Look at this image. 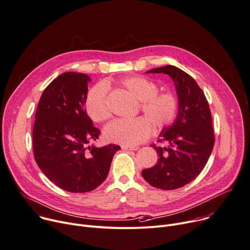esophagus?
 Here are the masks:
<instances>
[{
	"label": "esophagus",
	"mask_w": 250,
	"mask_h": 250,
	"mask_svg": "<svg viewBox=\"0 0 250 250\" xmlns=\"http://www.w3.org/2000/svg\"><path fill=\"white\" fill-rule=\"evenodd\" d=\"M122 148L125 149V150H137L139 147H138V146H123Z\"/></svg>",
	"instance_id": "34e87169"
}]
</instances>
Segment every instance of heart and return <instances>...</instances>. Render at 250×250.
Listing matches in <instances>:
<instances>
[{
  "mask_svg": "<svg viewBox=\"0 0 250 250\" xmlns=\"http://www.w3.org/2000/svg\"><path fill=\"white\" fill-rule=\"evenodd\" d=\"M120 84L140 102L145 118L110 122L104 129L106 141L126 146H135L148 139L151 125L155 130H162L174 124L179 112V100L175 93L158 92L154 81L142 76L123 78ZM106 94L105 83H101L86 95L84 107L88 117L95 122H104L110 116Z\"/></svg>",
  "mask_w": 250,
  "mask_h": 250,
  "instance_id": "heart-1",
  "label": "heart"
}]
</instances>
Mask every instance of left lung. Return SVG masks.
<instances>
[{
    "instance_id": "1",
    "label": "left lung",
    "mask_w": 250,
    "mask_h": 250,
    "mask_svg": "<svg viewBox=\"0 0 250 250\" xmlns=\"http://www.w3.org/2000/svg\"><path fill=\"white\" fill-rule=\"evenodd\" d=\"M146 73L167 74L174 82L179 112L174 124L163 129L158 143L157 164L142 174L153 188L171 190L192 181L206 167L214 146V130L208 102L196 82L174 65L156 67Z\"/></svg>"
}]
</instances>
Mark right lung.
<instances>
[{"mask_svg":"<svg viewBox=\"0 0 250 250\" xmlns=\"http://www.w3.org/2000/svg\"><path fill=\"white\" fill-rule=\"evenodd\" d=\"M90 78L67 72L56 78L40 99L33 128L34 157L52 183L70 192H88L106 178L120 146H89L100 129L83 107Z\"/></svg>","mask_w":250,"mask_h":250,"instance_id":"right-lung-1","label":"right lung"}]
</instances>
